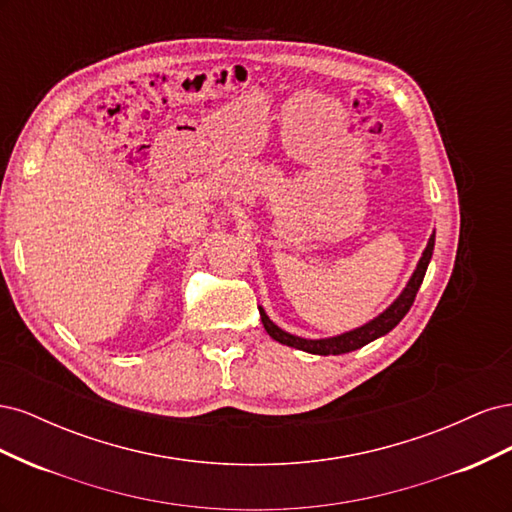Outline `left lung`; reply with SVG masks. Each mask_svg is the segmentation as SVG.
Here are the masks:
<instances>
[{
	"mask_svg": "<svg viewBox=\"0 0 512 512\" xmlns=\"http://www.w3.org/2000/svg\"><path fill=\"white\" fill-rule=\"evenodd\" d=\"M433 245H436V230L431 232V237L427 241V247L423 250V256L418 258L416 269L410 275L406 288L399 292V297L389 307H386L384 312H380L376 318H371L369 322L361 324V327L350 329L346 333L333 335V337L307 339V337L292 335V333L277 327V324L267 316L265 309H262V305H258L262 327H265V331L275 339V342H280V344L290 346V348L303 350V352H309V354L329 356V354H346V352H352V350H359V348L367 346L369 342H374V339H378V337L386 335L389 331H393L397 324L401 322V318H404L410 312L416 292H418V288H421L425 271L429 267V260H431V254H433Z\"/></svg>",
	"mask_w": 512,
	"mask_h": 512,
	"instance_id": "1",
	"label": "left lung"
}]
</instances>
